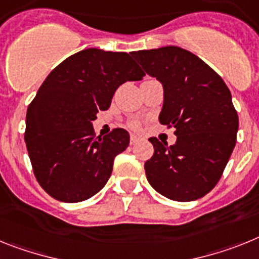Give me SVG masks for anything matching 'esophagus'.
I'll use <instances>...</instances> for the list:
<instances>
[{
    "instance_id": "34e87169",
    "label": "esophagus",
    "mask_w": 259,
    "mask_h": 259,
    "mask_svg": "<svg viewBox=\"0 0 259 259\" xmlns=\"http://www.w3.org/2000/svg\"><path fill=\"white\" fill-rule=\"evenodd\" d=\"M139 142V138L137 136L130 137V145H136V143Z\"/></svg>"
}]
</instances>
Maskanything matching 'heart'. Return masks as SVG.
Masks as SVG:
<instances>
[{
    "label": "heart",
    "mask_w": 259,
    "mask_h": 259,
    "mask_svg": "<svg viewBox=\"0 0 259 259\" xmlns=\"http://www.w3.org/2000/svg\"><path fill=\"white\" fill-rule=\"evenodd\" d=\"M129 126L132 127V129H139V122L138 121H130L129 122Z\"/></svg>",
    "instance_id": "b5f03b06"
}]
</instances>
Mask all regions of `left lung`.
Instances as JSON below:
<instances>
[{
  "label": "left lung",
  "instance_id": "left-lung-1",
  "mask_svg": "<svg viewBox=\"0 0 259 259\" xmlns=\"http://www.w3.org/2000/svg\"><path fill=\"white\" fill-rule=\"evenodd\" d=\"M134 58L163 84L161 125L175 127L168 147L155 137L145 163L148 183L172 201L189 202L211 192L236 145L238 116L222 76L192 52L179 47L138 51Z\"/></svg>",
  "mask_w": 259,
  "mask_h": 259
}]
</instances>
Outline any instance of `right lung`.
<instances>
[{"instance_id": "add662e5", "label": "right lung", "mask_w": 259, "mask_h": 259, "mask_svg": "<svg viewBox=\"0 0 259 259\" xmlns=\"http://www.w3.org/2000/svg\"><path fill=\"white\" fill-rule=\"evenodd\" d=\"M132 53L89 48L67 57L42 82L26 116L27 151L37 183L66 203L86 201L111 177L114 157L130 137L117 127L96 137L92 121L114 92L145 75Z\"/></svg>"}]
</instances>
